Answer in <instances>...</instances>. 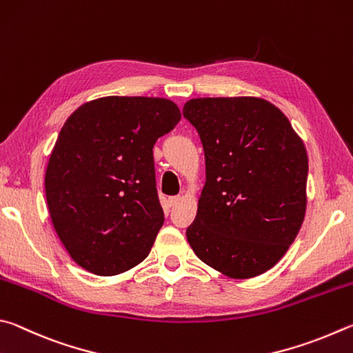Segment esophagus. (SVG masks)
<instances>
[{"instance_id":"obj_1","label":"esophagus","mask_w":353,"mask_h":353,"mask_svg":"<svg viewBox=\"0 0 353 353\" xmlns=\"http://www.w3.org/2000/svg\"><path fill=\"white\" fill-rule=\"evenodd\" d=\"M180 200H181L180 195L170 196V199H169V205H170V206H175V205H178V203H180Z\"/></svg>"}]
</instances>
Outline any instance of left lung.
I'll return each instance as SVG.
<instances>
[{
  "label": "left lung",
  "mask_w": 353,
  "mask_h": 353,
  "mask_svg": "<svg viewBox=\"0 0 353 353\" xmlns=\"http://www.w3.org/2000/svg\"><path fill=\"white\" fill-rule=\"evenodd\" d=\"M183 116L199 132L206 161L189 245L200 261L234 279L265 273L304 221V142L279 108L257 97L190 99Z\"/></svg>",
  "instance_id": "obj_1"
}]
</instances>
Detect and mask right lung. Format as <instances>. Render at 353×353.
Segmentation results:
<instances>
[{
  "mask_svg": "<svg viewBox=\"0 0 353 353\" xmlns=\"http://www.w3.org/2000/svg\"><path fill=\"white\" fill-rule=\"evenodd\" d=\"M181 119L169 99L108 96L68 117L45 189L54 230L72 261L116 276L150 252L164 223L153 145Z\"/></svg>",
  "mask_w": 353,
  "mask_h": 353,
  "instance_id": "obj_1",
  "label": "right lung"
}]
</instances>
